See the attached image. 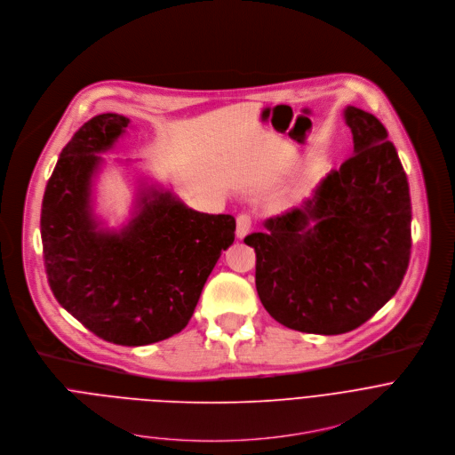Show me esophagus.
Here are the masks:
<instances>
[{
    "mask_svg": "<svg viewBox=\"0 0 455 455\" xmlns=\"http://www.w3.org/2000/svg\"><path fill=\"white\" fill-rule=\"evenodd\" d=\"M251 226H252V220L249 215H245V213L238 215L236 217V236L243 238L251 231Z\"/></svg>",
    "mask_w": 455,
    "mask_h": 455,
    "instance_id": "1",
    "label": "esophagus"
}]
</instances>
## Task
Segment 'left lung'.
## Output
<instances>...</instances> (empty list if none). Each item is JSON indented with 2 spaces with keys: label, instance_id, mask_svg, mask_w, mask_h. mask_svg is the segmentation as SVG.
I'll use <instances>...</instances> for the list:
<instances>
[{
  "label": "left lung",
  "instance_id": "obj_1",
  "mask_svg": "<svg viewBox=\"0 0 455 455\" xmlns=\"http://www.w3.org/2000/svg\"><path fill=\"white\" fill-rule=\"evenodd\" d=\"M353 156L296 208L243 242L256 252L261 305L287 328L339 335L400 289L411 258V196L398 152L373 115L344 109Z\"/></svg>",
  "mask_w": 455,
  "mask_h": 455
}]
</instances>
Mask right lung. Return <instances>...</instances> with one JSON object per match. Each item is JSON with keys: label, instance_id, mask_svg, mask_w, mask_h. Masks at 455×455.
<instances>
[{"label": "right lung", "instance_id": "1", "mask_svg": "<svg viewBox=\"0 0 455 455\" xmlns=\"http://www.w3.org/2000/svg\"><path fill=\"white\" fill-rule=\"evenodd\" d=\"M129 125L127 116L104 113L75 132L44 190L41 238L60 307L108 342L145 346L188 324L236 224L231 215L196 212L172 190L140 179L131 219L109 229L95 215L93 187L106 163L100 154Z\"/></svg>", "mask_w": 455, "mask_h": 455}]
</instances>
